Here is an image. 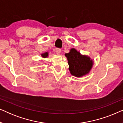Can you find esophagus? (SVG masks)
<instances>
[{
	"label": "esophagus",
	"instance_id": "34e87169",
	"mask_svg": "<svg viewBox=\"0 0 123 123\" xmlns=\"http://www.w3.org/2000/svg\"><path fill=\"white\" fill-rule=\"evenodd\" d=\"M61 51L62 50L61 49H55V53H56L57 55H59L61 53Z\"/></svg>",
	"mask_w": 123,
	"mask_h": 123
}]
</instances>
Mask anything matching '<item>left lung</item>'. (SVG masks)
Listing matches in <instances>:
<instances>
[{
    "label": "left lung",
    "instance_id": "obj_1",
    "mask_svg": "<svg viewBox=\"0 0 123 123\" xmlns=\"http://www.w3.org/2000/svg\"><path fill=\"white\" fill-rule=\"evenodd\" d=\"M69 65L70 74L76 77H82L88 74L92 69L93 60L86 55H82L74 48L65 54Z\"/></svg>",
    "mask_w": 123,
    "mask_h": 123
}]
</instances>
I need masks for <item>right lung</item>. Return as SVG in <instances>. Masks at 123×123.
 Instances as JSON below:
<instances>
[{
    "instance_id": "add662e5",
    "label": "right lung",
    "mask_w": 123,
    "mask_h": 123,
    "mask_svg": "<svg viewBox=\"0 0 123 123\" xmlns=\"http://www.w3.org/2000/svg\"><path fill=\"white\" fill-rule=\"evenodd\" d=\"M41 56L43 58H47L49 56V53L48 52H45L44 53H43L41 54Z\"/></svg>"
}]
</instances>
